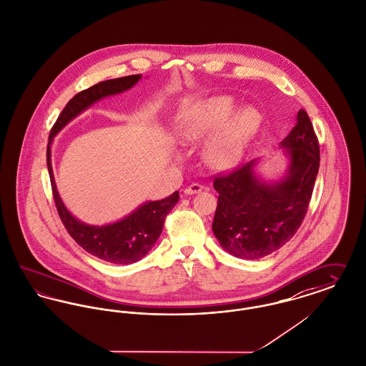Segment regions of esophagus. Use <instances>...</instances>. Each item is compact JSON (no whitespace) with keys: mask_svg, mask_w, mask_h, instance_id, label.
Returning <instances> with one entry per match:
<instances>
[{"mask_svg":"<svg viewBox=\"0 0 366 366\" xmlns=\"http://www.w3.org/2000/svg\"><path fill=\"white\" fill-rule=\"evenodd\" d=\"M202 189H204V187H202L201 184H198V183H193V184H190L189 187H186V189H184V194H197V193L202 192Z\"/></svg>","mask_w":366,"mask_h":366,"instance_id":"obj_1","label":"esophagus"}]
</instances>
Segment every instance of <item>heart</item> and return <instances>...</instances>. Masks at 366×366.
Segmentation results:
<instances>
[{
	"instance_id": "b5f03b06",
	"label": "heart",
	"mask_w": 366,
	"mask_h": 366,
	"mask_svg": "<svg viewBox=\"0 0 366 366\" xmlns=\"http://www.w3.org/2000/svg\"><path fill=\"white\" fill-rule=\"evenodd\" d=\"M234 108L232 98L220 96L201 101L177 117V130L189 142L205 139L222 126L204 148L207 162L215 168H227L236 164L262 122L257 108L244 107L232 116Z\"/></svg>"
}]
</instances>
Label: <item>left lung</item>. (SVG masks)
I'll use <instances>...</instances> for the list:
<instances>
[{
  "instance_id": "obj_1",
  "label": "left lung",
  "mask_w": 366,
  "mask_h": 366,
  "mask_svg": "<svg viewBox=\"0 0 366 366\" xmlns=\"http://www.w3.org/2000/svg\"><path fill=\"white\" fill-rule=\"evenodd\" d=\"M289 167L279 180L257 174L252 159L229 174L215 177L219 193L212 232L220 245L242 259H259L287 243L305 218L319 171V144L308 114L280 143Z\"/></svg>"
}]
</instances>
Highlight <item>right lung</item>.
I'll return each mask as SVG.
<instances>
[{"mask_svg": "<svg viewBox=\"0 0 366 366\" xmlns=\"http://www.w3.org/2000/svg\"><path fill=\"white\" fill-rule=\"evenodd\" d=\"M142 79V74H132L118 79H111L99 81L87 90L77 93L62 109L49 133V146H47V167H49V179L52 194L55 199L56 211L68 233L72 236L76 243L89 254L97 257L102 261L117 264V265H129L140 261L146 257L148 251L155 245L167 215L179 201V192L173 194L157 199L147 201L139 205L132 214L123 219L114 223L96 226L87 224L81 220L74 218V215L65 207L62 198L59 197L54 172L51 165V144L54 137L68 124L79 117L81 112L89 109L102 98L121 94L123 92L130 90Z\"/></svg>", "mask_w": 366, "mask_h": 366, "instance_id": "obj_1", "label": "right lung"}]
</instances>
